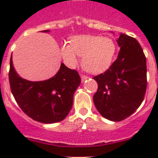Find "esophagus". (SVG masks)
<instances>
[{"label": "esophagus", "instance_id": "1", "mask_svg": "<svg viewBox=\"0 0 158 158\" xmlns=\"http://www.w3.org/2000/svg\"><path fill=\"white\" fill-rule=\"evenodd\" d=\"M80 77H81V79H82V82L85 81L89 77L86 76V75H84V74H80Z\"/></svg>", "mask_w": 158, "mask_h": 158}]
</instances>
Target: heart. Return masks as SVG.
Returning <instances> with one entry per match:
<instances>
[{
	"label": "heart",
	"instance_id": "obj_1",
	"mask_svg": "<svg viewBox=\"0 0 158 158\" xmlns=\"http://www.w3.org/2000/svg\"><path fill=\"white\" fill-rule=\"evenodd\" d=\"M115 43L110 38L97 35L76 36L70 45L64 44L60 49L67 65L74 67L82 56V65L91 74H99L106 69L115 54Z\"/></svg>",
	"mask_w": 158,
	"mask_h": 158
}]
</instances>
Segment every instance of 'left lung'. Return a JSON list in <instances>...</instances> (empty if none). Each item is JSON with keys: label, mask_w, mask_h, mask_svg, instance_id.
I'll list each match as a JSON object with an SVG mask.
<instances>
[{"label": "left lung", "mask_w": 158, "mask_h": 158, "mask_svg": "<svg viewBox=\"0 0 158 158\" xmlns=\"http://www.w3.org/2000/svg\"><path fill=\"white\" fill-rule=\"evenodd\" d=\"M117 59L103 74L94 77L98 84L94 96L97 110L104 118L120 121L142 103L147 88L146 57L135 38L120 34Z\"/></svg>", "instance_id": "1"}]
</instances>
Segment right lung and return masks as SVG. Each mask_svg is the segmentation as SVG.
<instances>
[{"instance_id": "1", "label": "right lung", "mask_w": 158, "mask_h": 158, "mask_svg": "<svg viewBox=\"0 0 158 158\" xmlns=\"http://www.w3.org/2000/svg\"><path fill=\"white\" fill-rule=\"evenodd\" d=\"M9 80L12 94L22 110L33 120L44 124L59 122L66 117L73 106L74 92L81 83L78 72L64 63L56 74L47 80L23 79L15 69L12 54Z\"/></svg>"}]
</instances>
